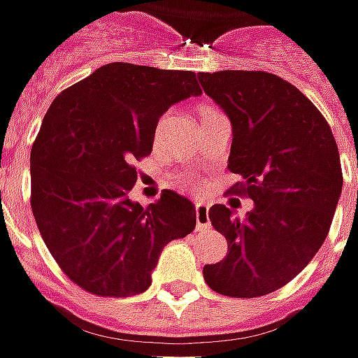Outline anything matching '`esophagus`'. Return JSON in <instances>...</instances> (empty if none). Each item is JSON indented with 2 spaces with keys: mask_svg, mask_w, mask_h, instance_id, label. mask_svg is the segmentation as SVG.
<instances>
[{
  "mask_svg": "<svg viewBox=\"0 0 358 358\" xmlns=\"http://www.w3.org/2000/svg\"><path fill=\"white\" fill-rule=\"evenodd\" d=\"M196 228H198V230H206V228H210L208 206L202 204V202H196Z\"/></svg>",
  "mask_w": 358,
  "mask_h": 358,
  "instance_id": "1",
  "label": "esophagus"
}]
</instances>
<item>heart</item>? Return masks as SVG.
Wrapping results in <instances>:
<instances>
[{"label":"heart","instance_id":"1","mask_svg":"<svg viewBox=\"0 0 358 358\" xmlns=\"http://www.w3.org/2000/svg\"><path fill=\"white\" fill-rule=\"evenodd\" d=\"M188 186H190V188H196V186H198V184H196V182H190V184H188Z\"/></svg>","mask_w":358,"mask_h":358}]
</instances>
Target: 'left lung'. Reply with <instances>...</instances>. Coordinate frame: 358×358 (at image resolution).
Listing matches in <instances>:
<instances>
[{
    "instance_id": "obj_1",
    "label": "left lung",
    "mask_w": 358,
    "mask_h": 358,
    "mask_svg": "<svg viewBox=\"0 0 358 358\" xmlns=\"http://www.w3.org/2000/svg\"><path fill=\"white\" fill-rule=\"evenodd\" d=\"M198 82L232 126L228 170L255 208L238 218L208 210L228 255L204 266L212 290L255 299L290 282L319 252L343 192L334 136L315 103L266 71L200 73Z\"/></svg>"
}]
</instances>
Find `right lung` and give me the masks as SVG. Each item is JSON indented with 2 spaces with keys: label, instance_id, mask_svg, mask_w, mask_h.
Segmentation results:
<instances>
[{
  "label": "right lung",
  "instance_id": "right-lung-1",
  "mask_svg": "<svg viewBox=\"0 0 358 358\" xmlns=\"http://www.w3.org/2000/svg\"><path fill=\"white\" fill-rule=\"evenodd\" d=\"M194 71L108 64L50 106L29 156L41 238L78 287L134 296L150 287L168 242L196 226L194 204L164 190L142 208L128 198L134 160L148 156L164 112L200 96Z\"/></svg>",
  "mask_w": 358,
  "mask_h": 358
}]
</instances>
